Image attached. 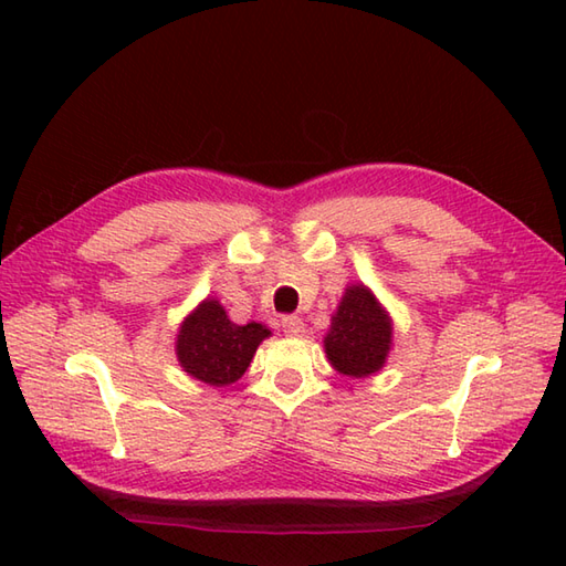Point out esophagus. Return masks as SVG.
Listing matches in <instances>:
<instances>
[{
    "instance_id": "34e87169",
    "label": "esophagus",
    "mask_w": 566,
    "mask_h": 566,
    "mask_svg": "<svg viewBox=\"0 0 566 566\" xmlns=\"http://www.w3.org/2000/svg\"><path fill=\"white\" fill-rule=\"evenodd\" d=\"M280 326L286 335H302L304 333V321L298 316H282Z\"/></svg>"
}]
</instances>
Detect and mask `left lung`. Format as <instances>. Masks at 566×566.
<instances>
[{"label":"left lung","instance_id":"8db88e82","mask_svg":"<svg viewBox=\"0 0 566 566\" xmlns=\"http://www.w3.org/2000/svg\"><path fill=\"white\" fill-rule=\"evenodd\" d=\"M391 323L367 286H350L326 335L331 365L347 377H367L387 359Z\"/></svg>","mask_w":566,"mask_h":566}]
</instances>
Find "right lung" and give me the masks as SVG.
<instances>
[{"label": "right lung", "mask_w": 566, "mask_h": 566, "mask_svg": "<svg viewBox=\"0 0 566 566\" xmlns=\"http://www.w3.org/2000/svg\"><path fill=\"white\" fill-rule=\"evenodd\" d=\"M270 331L262 323L235 326L219 302H203L177 335V357L187 375L226 387L245 375L258 345Z\"/></svg>", "instance_id": "obj_1"}]
</instances>
